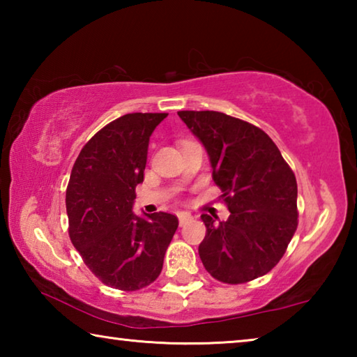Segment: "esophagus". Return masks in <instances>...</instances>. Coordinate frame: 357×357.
<instances>
[{
    "label": "esophagus",
    "mask_w": 357,
    "mask_h": 357,
    "mask_svg": "<svg viewBox=\"0 0 357 357\" xmlns=\"http://www.w3.org/2000/svg\"><path fill=\"white\" fill-rule=\"evenodd\" d=\"M178 219H179V225L184 227L187 222H190L193 219V217L190 214H187V213H179L178 214Z\"/></svg>",
    "instance_id": "34e87169"
}]
</instances>
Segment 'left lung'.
<instances>
[{
  "mask_svg": "<svg viewBox=\"0 0 357 357\" xmlns=\"http://www.w3.org/2000/svg\"><path fill=\"white\" fill-rule=\"evenodd\" d=\"M208 151L213 179L229 211L227 222L202 215L198 247L214 279L238 285L268 274L298 228L294 173L268 134L220 112H178Z\"/></svg>",
  "mask_w": 357,
  "mask_h": 357,
  "instance_id": "1",
  "label": "left lung"
}]
</instances>
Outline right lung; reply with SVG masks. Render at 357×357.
<instances>
[{
    "mask_svg": "<svg viewBox=\"0 0 357 357\" xmlns=\"http://www.w3.org/2000/svg\"><path fill=\"white\" fill-rule=\"evenodd\" d=\"M168 113H128L84 144L66 190L69 238L105 285L137 291L153 283L178 228V217L132 213L143 183L149 137Z\"/></svg>",
    "mask_w": 357,
    "mask_h": 357,
    "instance_id": "add662e5",
    "label": "right lung"
}]
</instances>
